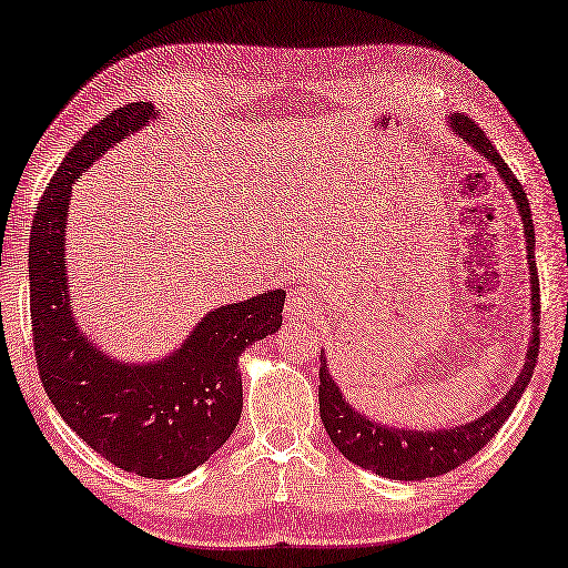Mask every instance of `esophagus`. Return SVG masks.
<instances>
[{
  "instance_id": "obj_1",
  "label": "esophagus",
  "mask_w": 568,
  "mask_h": 568,
  "mask_svg": "<svg viewBox=\"0 0 568 568\" xmlns=\"http://www.w3.org/2000/svg\"><path fill=\"white\" fill-rule=\"evenodd\" d=\"M321 313H323V301L315 292H311V288L298 286V288H292V292H288L286 306H284L286 321L311 323Z\"/></svg>"
}]
</instances>
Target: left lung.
<instances>
[{
  "label": "left lung",
  "instance_id": "obj_1",
  "mask_svg": "<svg viewBox=\"0 0 568 568\" xmlns=\"http://www.w3.org/2000/svg\"><path fill=\"white\" fill-rule=\"evenodd\" d=\"M448 128L458 140L479 151V156L487 159L499 171L510 197L516 202V210L523 221L530 272V342L528 349H525V364L516 383L510 385L499 403L473 422L450 428H432V432H424V428H395L354 409L349 399L339 390L337 381L332 378L325 352H321V388H317V399H321V419L329 440L349 463L371 469L378 477L403 481L446 475L487 446L489 438H494V434L508 419V414L518 405L525 388H528L539 352V282L535 267V226L530 202L525 197V190L520 187L514 171L508 169L499 151L494 149V144L473 120L463 113H453L448 115Z\"/></svg>",
  "mask_w": 568,
  "mask_h": 568
}]
</instances>
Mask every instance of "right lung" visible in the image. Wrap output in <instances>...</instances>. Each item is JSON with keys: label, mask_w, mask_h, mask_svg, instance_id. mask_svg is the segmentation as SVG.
Returning <instances> with one entry per match:
<instances>
[{"label": "right lung", "mask_w": 568, "mask_h": 568, "mask_svg": "<svg viewBox=\"0 0 568 568\" xmlns=\"http://www.w3.org/2000/svg\"><path fill=\"white\" fill-rule=\"evenodd\" d=\"M156 115L144 101L113 110L69 151L33 216L29 284L40 381L67 426L124 473L175 479L210 460L239 426V358L282 327L286 292L270 288L210 311L178 349L144 364L105 354L79 327L64 265L72 185Z\"/></svg>", "instance_id": "obj_1"}]
</instances>
